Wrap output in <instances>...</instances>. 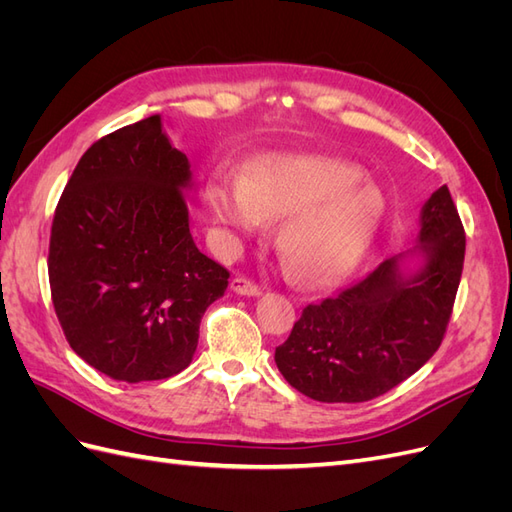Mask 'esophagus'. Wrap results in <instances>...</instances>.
<instances>
[{
  "label": "esophagus",
  "instance_id": "esophagus-1",
  "mask_svg": "<svg viewBox=\"0 0 512 512\" xmlns=\"http://www.w3.org/2000/svg\"><path fill=\"white\" fill-rule=\"evenodd\" d=\"M230 290L241 294V297H260L262 294V290L254 282L247 280V277H235V280L230 282Z\"/></svg>",
  "mask_w": 512,
  "mask_h": 512
}]
</instances>
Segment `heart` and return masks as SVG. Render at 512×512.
<instances>
[{"mask_svg":"<svg viewBox=\"0 0 512 512\" xmlns=\"http://www.w3.org/2000/svg\"><path fill=\"white\" fill-rule=\"evenodd\" d=\"M361 168L316 153H273L247 177L218 173L209 185L215 220L241 237H256L282 218L277 247L305 286L346 277L378 232L384 196L361 181Z\"/></svg>","mask_w":512,"mask_h":512,"instance_id":"1","label":"heart"}]
</instances>
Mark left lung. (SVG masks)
<instances>
[{"instance_id":"left-lung-1","label":"left lung","mask_w":512,"mask_h":512,"mask_svg":"<svg viewBox=\"0 0 512 512\" xmlns=\"http://www.w3.org/2000/svg\"><path fill=\"white\" fill-rule=\"evenodd\" d=\"M466 232L446 185L421 207L416 245L307 305L275 348V365L299 393L359 404L416 374L442 344L461 280Z\"/></svg>"}]
</instances>
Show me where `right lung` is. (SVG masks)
<instances>
[{
	"label": "right lung",
	"mask_w": 512,
	"mask_h": 512,
	"mask_svg": "<svg viewBox=\"0 0 512 512\" xmlns=\"http://www.w3.org/2000/svg\"><path fill=\"white\" fill-rule=\"evenodd\" d=\"M190 160L162 115L91 145L59 198L49 282L68 344L104 376L164 380L192 363L205 309L228 271L198 250Z\"/></svg>",
	"instance_id": "1"
}]
</instances>
